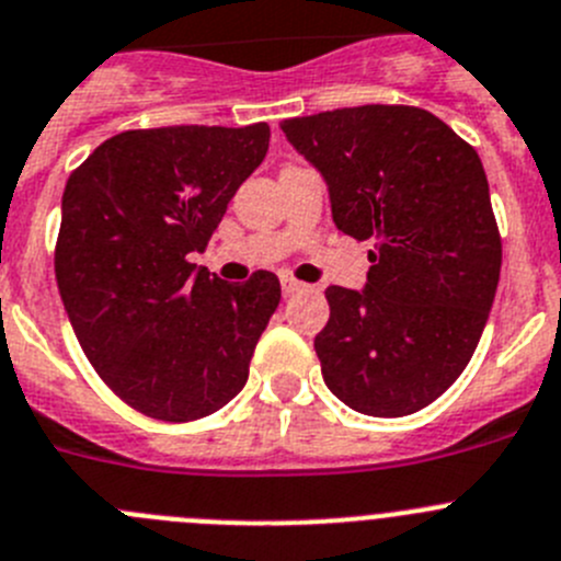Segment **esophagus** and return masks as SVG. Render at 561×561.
Here are the masks:
<instances>
[{
  "instance_id": "esophagus-1",
  "label": "esophagus",
  "mask_w": 561,
  "mask_h": 561,
  "mask_svg": "<svg viewBox=\"0 0 561 561\" xmlns=\"http://www.w3.org/2000/svg\"><path fill=\"white\" fill-rule=\"evenodd\" d=\"M298 290H305V285H301V282L293 279V276H282V293H285V296H293V293H298Z\"/></svg>"
}]
</instances>
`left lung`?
Wrapping results in <instances>:
<instances>
[{"label":"left lung","mask_w":561,"mask_h":561,"mask_svg":"<svg viewBox=\"0 0 561 561\" xmlns=\"http://www.w3.org/2000/svg\"><path fill=\"white\" fill-rule=\"evenodd\" d=\"M282 133L327 180L340 232L374 240L365 290L327 287L323 381L363 415H412L459 379L493 307L501 234L484 165L412 104L327 110Z\"/></svg>","instance_id":"1"}]
</instances>
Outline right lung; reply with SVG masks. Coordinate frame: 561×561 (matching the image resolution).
I'll list each match as a JSON object with an SVG mask.
<instances>
[{
  "mask_svg": "<svg viewBox=\"0 0 561 561\" xmlns=\"http://www.w3.org/2000/svg\"><path fill=\"white\" fill-rule=\"evenodd\" d=\"M268 124L127 129L62 191L55 276L88 363L154 421L207 417L243 390L279 307L271 271L227 285L187 260L268 151Z\"/></svg>",
  "mask_w": 561,
  "mask_h": 561,
  "instance_id": "add662e5",
  "label": "right lung"
}]
</instances>
